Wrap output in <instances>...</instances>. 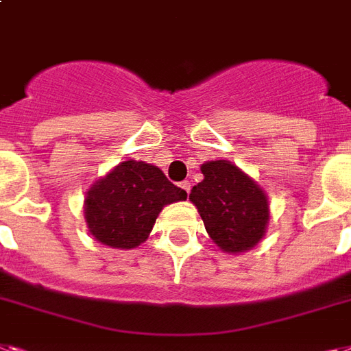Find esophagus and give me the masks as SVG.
<instances>
[{"mask_svg":"<svg viewBox=\"0 0 351 351\" xmlns=\"http://www.w3.org/2000/svg\"><path fill=\"white\" fill-rule=\"evenodd\" d=\"M180 187L185 191V193H187V195H189V191H191V184H189V182H182Z\"/></svg>","mask_w":351,"mask_h":351,"instance_id":"1","label":"esophagus"}]
</instances>
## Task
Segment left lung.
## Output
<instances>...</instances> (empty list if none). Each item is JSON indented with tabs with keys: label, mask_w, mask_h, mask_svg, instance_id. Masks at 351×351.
I'll return each mask as SVG.
<instances>
[{
	"label": "left lung",
	"mask_w": 351,
	"mask_h": 351,
	"mask_svg": "<svg viewBox=\"0 0 351 351\" xmlns=\"http://www.w3.org/2000/svg\"><path fill=\"white\" fill-rule=\"evenodd\" d=\"M204 180L193 187L205 230L223 252L238 254L261 241L269 225V198L249 175L229 160L202 164Z\"/></svg>",
	"instance_id": "1"
}]
</instances>
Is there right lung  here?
<instances>
[{"label": "right lung", "mask_w": 351, "mask_h": 351, "mask_svg": "<svg viewBox=\"0 0 351 351\" xmlns=\"http://www.w3.org/2000/svg\"><path fill=\"white\" fill-rule=\"evenodd\" d=\"M187 198L156 166L126 160L88 189L84 218L97 241L113 249H135L147 240L166 205Z\"/></svg>", "instance_id": "right-lung-1"}]
</instances>
